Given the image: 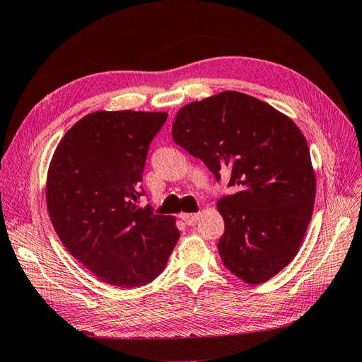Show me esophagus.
<instances>
[{
    "label": "esophagus",
    "instance_id": "esophagus-1",
    "mask_svg": "<svg viewBox=\"0 0 362 362\" xmlns=\"http://www.w3.org/2000/svg\"><path fill=\"white\" fill-rule=\"evenodd\" d=\"M180 217L182 218L184 223H187V225H193V223H196V222L199 221L201 214H199V213H182Z\"/></svg>",
    "mask_w": 362,
    "mask_h": 362
}]
</instances>
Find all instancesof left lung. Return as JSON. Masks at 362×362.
Returning <instances> with one entry per match:
<instances>
[{
  "label": "left lung",
  "mask_w": 362,
  "mask_h": 362,
  "mask_svg": "<svg viewBox=\"0 0 362 362\" xmlns=\"http://www.w3.org/2000/svg\"><path fill=\"white\" fill-rule=\"evenodd\" d=\"M182 146L221 180L231 172L217 210L225 233L217 249L237 278L261 284L298 254L315 199V173L299 127L254 96L226 90L184 105L172 125Z\"/></svg>",
  "instance_id": "8db88e82"
}]
</instances>
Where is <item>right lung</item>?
Masks as SVG:
<instances>
[{"instance_id": "right-lung-1", "label": "right lung", "mask_w": 362, "mask_h": 362, "mask_svg": "<svg viewBox=\"0 0 362 362\" xmlns=\"http://www.w3.org/2000/svg\"><path fill=\"white\" fill-rule=\"evenodd\" d=\"M164 112H95L54 151L47 206L69 254L110 286L136 288L156 279L180 238L175 217L139 206L149 144Z\"/></svg>"}]
</instances>
